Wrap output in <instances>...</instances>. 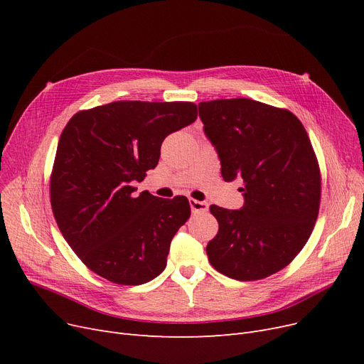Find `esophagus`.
I'll list each match as a JSON object with an SVG mask.
<instances>
[{
  "mask_svg": "<svg viewBox=\"0 0 364 364\" xmlns=\"http://www.w3.org/2000/svg\"><path fill=\"white\" fill-rule=\"evenodd\" d=\"M188 203H190V208H192L193 213H206L208 209H209L208 202L196 200V199H193V198L188 199Z\"/></svg>",
  "mask_w": 364,
  "mask_h": 364,
  "instance_id": "esophagus-1",
  "label": "esophagus"
}]
</instances>
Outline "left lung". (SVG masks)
Listing matches in <instances>:
<instances>
[{"label":"left lung","instance_id":"left-lung-1","mask_svg":"<svg viewBox=\"0 0 364 364\" xmlns=\"http://www.w3.org/2000/svg\"><path fill=\"white\" fill-rule=\"evenodd\" d=\"M198 107L224 181L245 184L242 208H209L220 225L209 262L236 280L269 277L299 254L317 220L320 171L309 134L289 110L251 99Z\"/></svg>","mask_w":364,"mask_h":364}]
</instances>
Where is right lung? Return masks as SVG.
Instances as JSON below:
<instances>
[{
  "instance_id": "add662e5",
  "label": "right lung",
  "mask_w": 364,
  "mask_h": 364,
  "mask_svg": "<svg viewBox=\"0 0 364 364\" xmlns=\"http://www.w3.org/2000/svg\"><path fill=\"white\" fill-rule=\"evenodd\" d=\"M198 118L188 102H113L78 112L65 127L50 181L53 214L72 251L118 284H143L166 267L190 217L186 196L136 195L166 136Z\"/></svg>"
}]
</instances>
